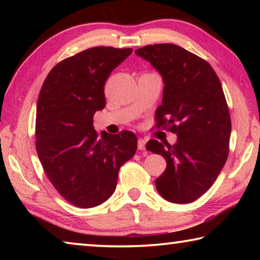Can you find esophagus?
<instances>
[{
	"mask_svg": "<svg viewBox=\"0 0 260 260\" xmlns=\"http://www.w3.org/2000/svg\"><path fill=\"white\" fill-rule=\"evenodd\" d=\"M138 149L139 150H144V149H146V140L143 139L138 140Z\"/></svg>",
	"mask_w": 260,
	"mask_h": 260,
	"instance_id": "1",
	"label": "esophagus"
}]
</instances>
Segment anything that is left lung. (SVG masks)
<instances>
[{"mask_svg":"<svg viewBox=\"0 0 260 260\" xmlns=\"http://www.w3.org/2000/svg\"><path fill=\"white\" fill-rule=\"evenodd\" d=\"M135 54L150 61L165 83L156 128L178 135L174 146L157 140L146 146L166 160L157 191L172 203H190L209 190L230 153L232 122L221 83L208 61L177 45H149Z\"/></svg>","mask_w":260,"mask_h":260,"instance_id":"left-lung-1","label":"left lung"}]
</instances>
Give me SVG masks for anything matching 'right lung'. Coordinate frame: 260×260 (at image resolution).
Here are the masks:
<instances>
[{
    "label": "right lung",
    "mask_w": 260,
    "mask_h": 260,
    "mask_svg": "<svg viewBox=\"0 0 260 260\" xmlns=\"http://www.w3.org/2000/svg\"><path fill=\"white\" fill-rule=\"evenodd\" d=\"M132 51L94 47L65 58L48 73L39 94V159L59 195L78 208L107 201L116 189L121 165L138 149L133 132L100 135L93 127L95 112L105 107V81Z\"/></svg>",
    "instance_id": "1"
}]
</instances>
